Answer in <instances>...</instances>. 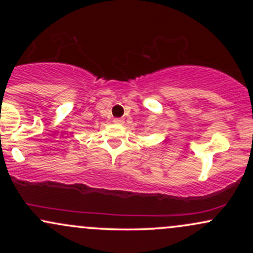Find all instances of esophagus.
Wrapping results in <instances>:
<instances>
[{"label": "esophagus", "instance_id": "34e87169", "mask_svg": "<svg viewBox=\"0 0 253 253\" xmlns=\"http://www.w3.org/2000/svg\"><path fill=\"white\" fill-rule=\"evenodd\" d=\"M113 123L118 124V125H123V124H124V119H121V118H115L114 120H113Z\"/></svg>", "mask_w": 253, "mask_h": 253}]
</instances>
